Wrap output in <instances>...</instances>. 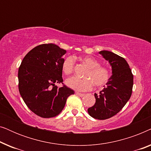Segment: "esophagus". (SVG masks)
<instances>
[{
  "instance_id": "1",
  "label": "esophagus",
  "mask_w": 151,
  "mask_h": 151,
  "mask_svg": "<svg viewBox=\"0 0 151 151\" xmlns=\"http://www.w3.org/2000/svg\"><path fill=\"white\" fill-rule=\"evenodd\" d=\"M76 94L78 95V96H79L80 97H83L85 96V94L84 93H79V92H76Z\"/></svg>"
}]
</instances>
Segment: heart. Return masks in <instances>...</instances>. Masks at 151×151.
Wrapping results in <instances>:
<instances>
[{
    "label": "heart",
    "mask_w": 151,
    "mask_h": 151,
    "mask_svg": "<svg viewBox=\"0 0 151 151\" xmlns=\"http://www.w3.org/2000/svg\"><path fill=\"white\" fill-rule=\"evenodd\" d=\"M80 60L88 69L84 74V78L71 77L66 80V84L69 88L78 91H86L93 88L102 87L106 84L111 78V71L106 66L101 65L100 61L91 56L80 58ZM75 67V60L72 56H68L63 60L62 70L65 75L73 73Z\"/></svg>",
    "instance_id": "obj_1"
}]
</instances>
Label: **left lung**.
<instances>
[{"instance_id":"left-lung-1","label":"left lung","mask_w":151,"mask_h":151,"mask_svg":"<svg viewBox=\"0 0 151 151\" xmlns=\"http://www.w3.org/2000/svg\"><path fill=\"white\" fill-rule=\"evenodd\" d=\"M99 53L109 62L113 75L104 89L94 94L96 103L88 109V113L95 119H106L119 113L131 98L133 75L124 58L109 51Z\"/></svg>"}]
</instances>
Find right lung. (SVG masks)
I'll return each instance as SVG.
<instances>
[{
	"mask_svg": "<svg viewBox=\"0 0 151 151\" xmlns=\"http://www.w3.org/2000/svg\"><path fill=\"white\" fill-rule=\"evenodd\" d=\"M66 50L49 43L34 47L18 69V89L33 113L43 118L55 117L65 106L73 90L63 84L62 64ZM63 84L62 88L55 85Z\"/></svg>",
	"mask_w": 151,
	"mask_h": 151,
	"instance_id": "add662e5",
	"label": "right lung"
}]
</instances>
